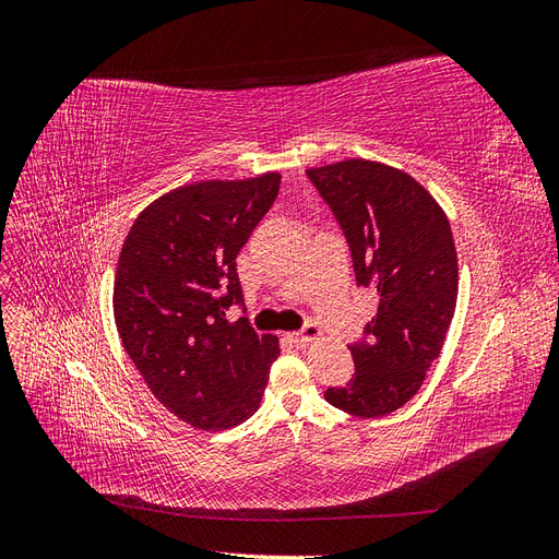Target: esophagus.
Wrapping results in <instances>:
<instances>
[{
	"label": "esophagus",
	"mask_w": 559,
	"mask_h": 559,
	"mask_svg": "<svg viewBox=\"0 0 559 559\" xmlns=\"http://www.w3.org/2000/svg\"><path fill=\"white\" fill-rule=\"evenodd\" d=\"M319 335H321V329H319L317 324H312V321H308V324L302 326L300 331H294V333H289L292 343H296V345H306V343H310V341H317Z\"/></svg>",
	"instance_id": "1"
}]
</instances>
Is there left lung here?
Wrapping results in <instances>:
<instances>
[{
	"label": "left lung",
	"mask_w": 559,
	"mask_h": 559,
	"mask_svg": "<svg viewBox=\"0 0 559 559\" xmlns=\"http://www.w3.org/2000/svg\"><path fill=\"white\" fill-rule=\"evenodd\" d=\"M306 173L345 233L357 284L378 294V314L349 345L352 380L324 399L349 415L382 417L417 394L448 335L460 284L450 222L396 167L349 158Z\"/></svg>",
	"instance_id": "obj_1"
}]
</instances>
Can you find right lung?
<instances>
[{
	"label": "right lung",
	"mask_w": 559,
	"mask_h": 559,
	"mask_svg": "<svg viewBox=\"0 0 559 559\" xmlns=\"http://www.w3.org/2000/svg\"><path fill=\"white\" fill-rule=\"evenodd\" d=\"M280 175L195 181L160 195L134 218L118 257L114 319L144 382L195 429L224 431L259 411L277 335H259L238 277L240 249L273 207Z\"/></svg>",
	"instance_id": "obj_1"
}]
</instances>
